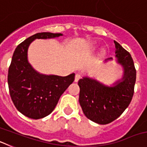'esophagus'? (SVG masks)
<instances>
[{
  "instance_id": "1",
  "label": "esophagus",
  "mask_w": 147,
  "mask_h": 147,
  "mask_svg": "<svg viewBox=\"0 0 147 147\" xmlns=\"http://www.w3.org/2000/svg\"><path fill=\"white\" fill-rule=\"evenodd\" d=\"M81 79V75L79 74H76V76H75V79H74V82H77L79 80Z\"/></svg>"
}]
</instances>
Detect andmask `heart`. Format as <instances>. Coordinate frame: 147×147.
<instances>
[{"label":"heart","mask_w":147,"mask_h":147,"mask_svg":"<svg viewBox=\"0 0 147 147\" xmlns=\"http://www.w3.org/2000/svg\"><path fill=\"white\" fill-rule=\"evenodd\" d=\"M93 45H96V42H93ZM102 51H103V52H105V49H103V50H102Z\"/></svg>","instance_id":"obj_1"}]
</instances>
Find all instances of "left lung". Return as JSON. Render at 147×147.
Here are the masks:
<instances>
[{
    "instance_id": "obj_1",
    "label": "left lung",
    "mask_w": 147,
    "mask_h": 147,
    "mask_svg": "<svg viewBox=\"0 0 147 147\" xmlns=\"http://www.w3.org/2000/svg\"><path fill=\"white\" fill-rule=\"evenodd\" d=\"M115 59L123 67V76L111 86L84 76L78 82L80 102L87 118L98 124H107L119 118L129 106L134 93L136 71L130 54L114 41ZM110 57L105 62L112 61Z\"/></svg>"
}]
</instances>
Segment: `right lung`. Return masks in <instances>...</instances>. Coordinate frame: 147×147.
Returning a JSON list of instances; mask_svg holds the SVG:
<instances>
[{
    "label": "right lung",
    "mask_w": 147,
    "mask_h": 147,
    "mask_svg": "<svg viewBox=\"0 0 147 147\" xmlns=\"http://www.w3.org/2000/svg\"><path fill=\"white\" fill-rule=\"evenodd\" d=\"M61 33L41 32L26 39L15 49L8 73L11 100L19 112L30 119H40L55 108L62 94L73 82L75 74L67 76L40 74L28 60V49L36 39H52Z\"/></svg>",
    "instance_id": "obj_1"
}]
</instances>
